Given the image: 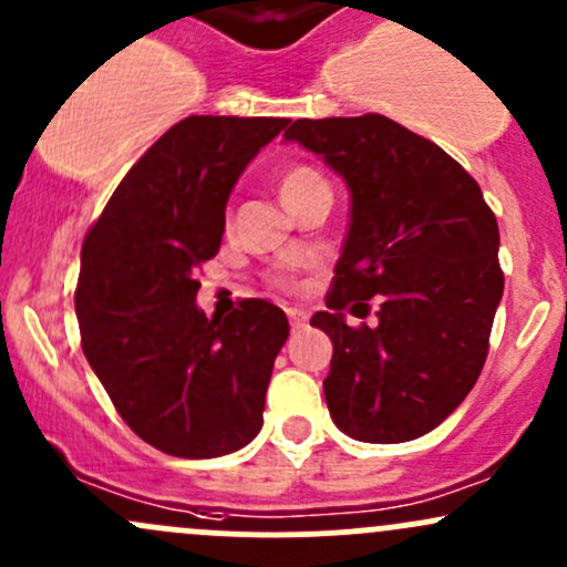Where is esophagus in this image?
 I'll list each match as a JSON object with an SVG mask.
<instances>
[{"label":"esophagus","instance_id":"1","mask_svg":"<svg viewBox=\"0 0 567 567\" xmlns=\"http://www.w3.org/2000/svg\"><path fill=\"white\" fill-rule=\"evenodd\" d=\"M286 316H289V324L291 330H302L308 324V313L300 308H286Z\"/></svg>","mask_w":567,"mask_h":567}]
</instances>
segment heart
I'll list each match as a JSON object with an SVG mask.
<instances>
[{
  "label": "heart",
  "mask_w": 567,
  "mask_h": 567,
  "mask_svg": "<svg viewBox=\"0 0 567 567\" xmlns=\"http://www.w3.org/2000/svg\"><path fill=\"white\" fill-rule=\"evenodd\" d=\"M313 181H321V175L313 173L310 167H291L289 173H286L281 178V197H286V194H291V192H297V188L313 184Z\"/></svg>",
  "instance_id": "heart-1"
}]
</instances>
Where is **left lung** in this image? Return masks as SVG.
Segmentation results:
<instances>
[{"mask_svg": "<svg viewBox=\"0 0 567 567\" xmlns=\"http://www.w3.org/2000/svg\"><path fill=\"white\" fill-rule=\"evenodd\" d=\"M286 143L324 159L349 186L351 221L327 308L324 398L334 427L362 443L435 430L484 368L503 297L501 233L476 181L443 148L386 115L300 118ZM373 328H351L344 310Z\"/></svg>", "mask_w": 567, "mask_h": 567, "instance_id": "1", "label": "left lung"}]
</instances>
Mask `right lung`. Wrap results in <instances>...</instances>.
Segmentation results:
<instances>
[{
  "label": "right lung",
  "instance_id": "right-lung-1",
  "mask_svg": "<svg viewBox=\"0 0 567 567\" xmlns=\"http://www.w3.org/2000/svg\"><path fill=\"white\" fill-rule=\"evenodd\" d=\"M286 126L237 115L178 121L124 175L83 243V354L121 419L164 454H233L265 422L286 313L243 300L227 319H208L194 272L221 246L243 169Z\"/></svg>",
  "mask_w": 567,
  "mask_h": 567
}]
</instances>
